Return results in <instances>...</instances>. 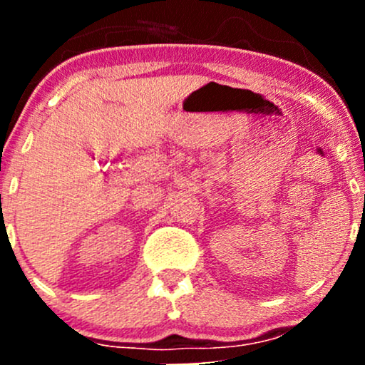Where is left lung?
<instances>
[{
    "label": "left lung",
    "instance_id": "obj_1",
    "mask_svg": "<svg viewBox=\"0 0 365 365\" xmlns=\"http://www.w3.org/2000/svg\"><path fill=\"white\" fill-rule=\"evenodd\" d=\"M364 200H365V195H364Z\"/></svg>",
    "mask_w": 365,
    "mask_h": 365
}]
</instances>
